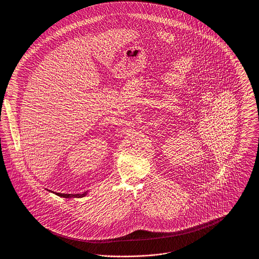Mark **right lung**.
Returning <instances> with one entry per match:
<instances>
[{
    "label": "right lung",
    "instance_id": "1",
    "mask_svg": "<svg viewBox=\"0 0 259 259\" xmlns=\"http://www.w3.org/2000/svg\"><path fill=\"white\" fill-rule=\"evenodd\" d=\"M51 192H52V191H51ZM53 193H54V192H53ZM55 194L63 198H81L84 197V196L87 195V192H84V193H82V194H64V193H57V192H55Z\"/></svg>",
    "mask_w": 259,
    "mask_h": 259
}]
</instances>
